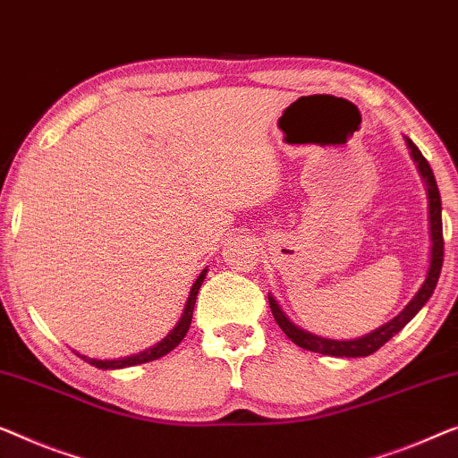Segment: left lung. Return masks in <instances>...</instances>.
Segmentation results:
<instances>
[{
  "mask_svg": "<svg viewBox=\"0 0 458 458\" xmlns=\"http://www.w3.org/2000/svg\"><path fill=\"white\" fill-rule=\"evenodd\" d=\"M409 155L413 158L417 165V171H420L423 183H426V194H428V215H429V240H432V248H429V267L426 273V281L421 283V287L417 293L413 295L399 316H394L393 320H388L386 324H382L380 328L372 330V333L360 336V339H349V341H339V339H327V336L314 335L310 330L297 327V324L291 320V318L284 314L283 308L278 306V301L273 295L268 293V303L270 310H273V316L278 327L283 328V333L289 336L295 344H300L301 349L314 351V353H322V355H333V357H366L376 353L377 349L382 347L384 343L393 339L396 333H401L407 324L413 320L417 311H420L423 306H426L429 297H432L436 283L440 278V270H442V258H444V240H442V200H440V191H438V183H436V177L432 174V167L429 163L423 158L420 148L415 147L413 142L405 136Z\"/></svg>",
  "mask_w": 458,
  "mask_h": 458,
  "instance_id": "left-lung-1",
  "label": "left lung"
}]
</instances>
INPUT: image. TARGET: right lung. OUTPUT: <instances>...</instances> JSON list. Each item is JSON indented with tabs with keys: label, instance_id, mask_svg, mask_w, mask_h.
Instances as JSON below:
<instances>
[{
	"label": "right lung",
	"instance_id": "right-lung-1",
	"mask_svg": "<svg viewBox=\"0 0 458 458\" xmlns=\"http://www.w3.org/2000/svg\"><path fill=\"white\" fill-rule=\"evenodd\" d=\"M208 268H204L200 276L196 278L194 284H191V291L188 295V301H185V308H183V314L180 318V322L175 324L174 330L165 336L163 341H158L157 344H152V347L140 351V353H134V355H128V357H119V360H95V357H89V355H82V353H76L78 357H82L84 361H89L90 366H95L98 369H122V368H131V366H138V363H148V361H155L158 357L167 355L169 351H174L177 344L183 341L185 333L190 330V324H191V314H194V303H196V295L198 291H200L204 278H207Z\"/></svg>",
	"mask_w": 458,
	"mask_h": 458
}]
</instances>
